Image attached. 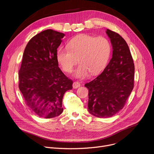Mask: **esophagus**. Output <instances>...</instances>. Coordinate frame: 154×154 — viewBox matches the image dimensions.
<instances>
[{
  "instance_id": "1",
  "label": "esophagus",
  "mask_w": 154,
  "mask_h": 154,
  "mask_svg": "<svg viewBox=\"0 0 154 154\" xmlns=\"http://www.w3.org/2000/svg\"><path fill=\"white\" fill-rule=\"evenodd\" d=\"M80 83H79V82H74L73 83V84H72V87H73V88H79V87H80Z\"/></svg>"
}]
</instances>
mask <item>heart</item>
Wrapping results in <instances>:
<instances>
[{
    "instance_id": "b5f03b06",
    "label": "heart",
    "mask_w": 154,
    "mask_h": 154,
    "mask_svg": "<svg viewBox=\"0 0 154 154\" xmlns=\"http://www.w3.org/2000/svg\"><path fill=\"white\" fill-rule=\"evenodd\" d=\"M112 46L104 36L81 35L68 43V48H60L57 59L64 71L71 72L78 62L80 65L74 73L79 79H85L90 73L94 75L106 65L111 54Z\"/></svg>"
}]
</instances>
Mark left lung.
Returning a JSON list of instances; mask_svg holds the SVG:
<instances>
[{"mask_svg": "<svg viewBox=\"0 0 154 154\" xmlns=\"http://www.w3.org/2000/svg\"><path fill=\"white\" fill-rule=\"evenodd\" d=\"M112 58L103 72L87 83L88 108L98 118L112 117L123 108L134 86L135 66L126 41L118 33L107 29Z\"/></svg>", "mask_w": 154, "mask_h": 154, "instance_id": "left-lung-1", "label": "left lung"}]
</instances>
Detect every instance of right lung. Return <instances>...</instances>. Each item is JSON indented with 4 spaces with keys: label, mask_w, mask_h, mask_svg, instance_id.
<instances>
[{
    "label": "right lung",
    "mask_w": 154,
    "mask_h": 154,
    "mask_svg": "<svg viewBox=\"0 0 154 154\" xmlns=\"http://www.w3.org/2000/svg\"><path fill=\"white\" fill-rule=\"evenodd\" d=\"M64 34L51 29L33 36L27 45L19 71V88L26 104L38 116L52 118L63 112L66 91L72 80L58 67L57 48Z\"/></svg>",
    "instance_id": "add662e5"
}]
</instances>
